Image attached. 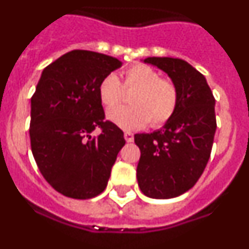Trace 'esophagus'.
<instances>
[{
    "label": "esophagus",
    "mask_w": 249,
    "mask_h": 249,
    "mask_svg": "<svg viewBox=\"0 0 249 249\" xmlns=\"http://www.w3.org/2000/svg\"><path fill=\"white\" fill-rule=\"evenodd\" d=\"M124 138H125V141L128 142V143H131V142L134 141V135L131 134V133H129V131H125Z\"/></svg>",
    "instance_id": "obj_1"
}]
</instances>
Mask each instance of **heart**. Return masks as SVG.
I'll return each mask as SVG.
<instances>
[{"label": "heart", "instance_id": "obj_1", "mask_svg": "<svg viewBox=\"0 0 249 249\" xmlns=\"http://www.w3.org/2000/svg\"><path fill=\"white\" fill-rule=\"evenodd\" d=\"M123 87L134 89L129 102L130 107H118L121 100V86L115 74H107L99 83V99L106 108L107 119L124 130L144 128L150 121L154 126L164 124L177 108L178 93L176 86L160 79V73L145 64H135L121 73Z\"/></svg>", "mask_w": 249, "mask_h": 249}]
</instances>
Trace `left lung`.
Returning a JSON list of instances; mask_svg holds the SVG:
<instances>
[{"instance_id": "left-lung-1", "label": "left lung", "mask_w": 249, "mask_h": 249, "mask_svg": "<svg viewBox=\"0 0 249 249\" xmlns=\"http://www.w3.org/2000/svg\"><path fill=\"white\" fill-rule=\"evenodd\" d=\"M142 62L170 77L178 102L162 128L134 135L141 149L138 185L148 197L172 199L192 189L205 170L216 130L215 100L205 77L185 60L148 57Z\"/></svg>"}]
</instances>
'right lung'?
<instances>
[{"label": "right lung", "instance_id": "obj_1", "mask_svg": "<svg viewBox=\"0 0 249 249\" xmlns=\"http://www.w3.org/2000/svg\"><path fill=\"white\" fill-rule=\"evenodd\" d=\"M121 66L106 54L72 50L41 73L31 97V150L44 178L62 195L92 199L107 186L125 139L105 121L97 89ZM96 127L103 130L97 137L90 135Z\"/></svg>", "mask_w": 249, "mask_h": 249}]
</instances>
